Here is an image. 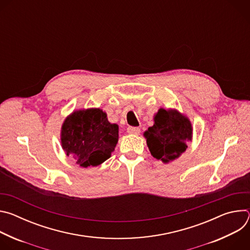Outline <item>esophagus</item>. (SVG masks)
Instances as JSON below:
<instances>
[{"label":"esophagus","mask_w":250,"mask_h":250,"mask_svg":"<svg viewBox=\"0 0 250 250\" xmlns=\"http://www.w3.org/2000/svg\"><path fill=\"white\" fill-rule=\"evenodd\" d=\"M127 132L129 134H138L140 132V128L137 126H128L127 127Z\"/></svg>","instance_id":"34e87169"}]
</instances>
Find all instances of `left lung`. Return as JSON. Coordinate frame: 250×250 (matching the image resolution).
<instances>
[{
    "instance_id": "1",
    "label": "left lung",
    "mask_w": 250,
    "mask_h": 250,
    "mask_svg": "<svg viewBox=\"0 0 250 250\" xmlns=\"http://www.w3.org/2000/svg\"><path fill=\"white\" fill-rule=\"evenodd\" d=\"M145 136L151 155L167 163L186 150L187 142L192 138V125L176 110L160 109Z\"/></svg>"
}]
</instances>
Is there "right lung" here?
Instances as JSON below:
<instances>
[{"mask_svg":"<svg viewBox=\"0 0 250 250\" xmlns=\"http://www.w3.org/2000/svg\"><path fill=\"white\" fill-rule=\"evenodd\" d=\"M118 140L119 126L110 124L100 109L74 112L62 125V147L82 167L98 166L110 158Z\"/></svg>","mask_w":250,"mask_h":250,"instance_id":"1","label":"right lung"}]
</instances>
